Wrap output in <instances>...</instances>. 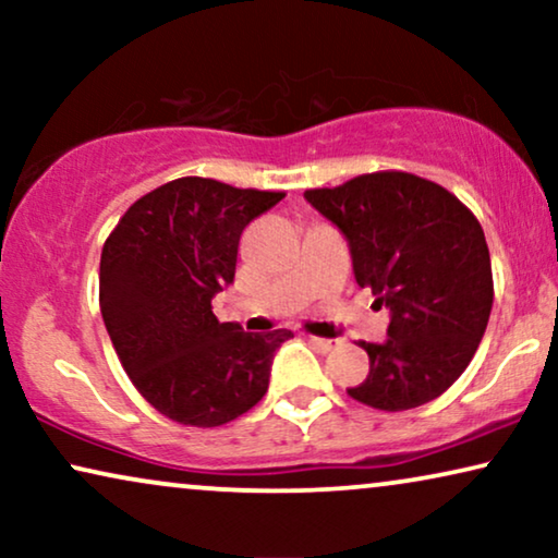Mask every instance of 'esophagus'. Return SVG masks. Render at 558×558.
Returning <instances> with one entry per match:
<instances>
[{"instance_id":"obj_1","label":"esophagus","mask_w":558,"mask_h":558,"mask_svg":"<svg viewBox=\"0 0 558 558\" xmlns=\"http://www.w3.org/2000/svg\"><path fill=\"white\" fill-rule=\"evenodd\" d=\"M310 345H315L317 350H323V353H330V350L338 348V340H327V338H315V335H310Z\"/></svg>"}]
</instances>
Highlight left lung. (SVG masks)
<instances>
[{
  "mask_svg": "<svg viewBox=\"0 0 558 558\" xmlns=\"http://www.w3.org/2000/svg\"><path fill=\"white\" fill-rule=\"evenodd\" d=\"M304 197L348 239L357 284L391 310L388 340H361L371 371L348 396L378 411L434 401L470 365L493 310L490 251L475 213L447 187L401 170Z\"/></svg>",
  "mask_w": 558,
  "mask_h": 558,
  "instance_id": "8db88e82",
  "label": "left lung"
}]
</instances>
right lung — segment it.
Segmentation results:
<instances>
[{"label":"right lung","instance_id":"obj_1","mask_svg":"<svg viewBox=\"0 0 558 558\" xmlns=\"http://www.w3.org/2000/svg\"><path fill=\"white\" fill-rule=\"evenodd\" d=\"M284 193L178 178L142 195L109 233L98 304L121 365L149 407L185 426L233 422L264 399L292 330L218 323L213 296L235 274L243 228Z\"/></svg>","mask_w":558,"mask_h":558}]
</instances>
